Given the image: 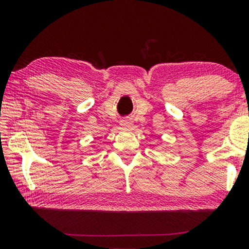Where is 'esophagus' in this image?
<instances>
[{
  "instance_id": "1",
  "label": "esophagus",
  "mask_w": 249,
  "mask_h": 249,
  "mask_svg": "<svg viewBox=\"0 0 249 249\" xmlns=\"http://www.w3.org/2000/svg\"><path fill=\"white\" fill-rule=\"evenodd\" d=\"M130 122H129L128 120H124V121H122V124H121V125L124 128H128V127H130Z\"/></svg>"
}]
</instances>
